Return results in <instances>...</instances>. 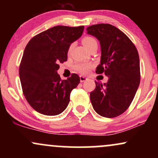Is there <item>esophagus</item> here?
I'll return each mask as SVG.
<instances>
[{
  "label": "esophagus",
  "instance_id": "1",
  "mask_svg": "<svg viewBox=\"0 0 158 158\" xmlns=\"http://www.w3.org/2000/svg\"><path fill=\"white\" fill-rule=\"evenodd\" d=\"M79 78H80V81H81V82H83V81H86L87 79H88V78L85 77H83V76H80V77H79Z\"/></svg>",
  "mask_w": 158,
  "mask_h": 158
}]
</instances>
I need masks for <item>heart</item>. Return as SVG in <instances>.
<instances>
[{
  "label": "heart",
  "instance_id": "1",
  "mask_svg": "<svg viewBox=\"0 0 158 158\" xmlns=\"http://www.w3.org/2000/svg\"><path fill=\"white\" fill-rule=\"evenodd\" d=\"M81 42L84 46L88 50H90L94 45H97V41L94 38L91 37V36H85L82 39H81ZM72 48H73V44L70 45L69 47L68 50V53L69 54L71 52ZM93 67V64L91 63L88 62H81V61H79L77 62L75 64L73 65L74 70H77V72L80 73L81 74H86L90 71V69Z\"/></svg>",
  "mask_w": 158,
  "mask_h": 158
}]
</instances>
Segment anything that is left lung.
Returning a JSON list of instances; mask_svg holds the SVG:
<instances>
[{
	"mask_svg": "<svg viewBox=\"0 0 158 158\" xmlns=\"http://www.w3.org/2000/svg\"><path fill=\"white\" fill-rule=\"evenodd\" d=\"M101 46V61L96 73L108 76V82L95 81L90 92L94 109L104 117L114 118L130 106L140 81L139 59L137 48L124 32L109 23H99L87 28Z\"/></svg>",
	"mask_w": 158,
	"mask_h": 158,
	"instance_id": "1",
	"label": "left lung"
}]
</instances>
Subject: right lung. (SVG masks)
Listing matches in <instances>:
<instances>
[{"label":"right lung","instance_id":"right-lung-1","mask_svg":"<svg viewBox=\"0 0 158 158\" xmlns=\"http://www.w3.org/2000/svg\"><path fill=\"white\" fill-rule=\"evenodd\" d=\"M83 30L84 26H56L35 35L27 44L20 63V80L27 101L39 113L55 116L68 107L80 78L72 73L61 80L57 70L59 63L68 60L69 47Z\"/></svg>","mask_w":158,"mask_h":158}]
</instances>
